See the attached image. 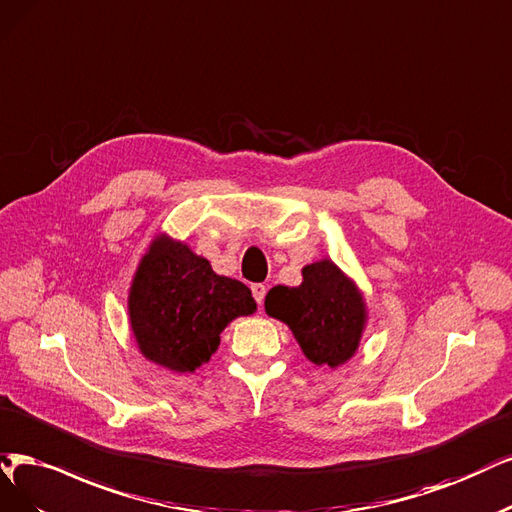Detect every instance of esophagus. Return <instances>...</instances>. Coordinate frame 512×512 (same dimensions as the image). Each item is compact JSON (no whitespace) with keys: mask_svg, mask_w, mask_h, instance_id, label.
Returning a JSON list of instances; mask_svg holds the SVG:
<instances>
[{"mask_svg":"<svg viewBox=\"0 0 512 512\" xmlns=\"http://www.w3.org/2000/svg\"><path fill=\"white\" fill-rule=\"evenodd\" d=\"M251 291H253V297L257 304H263V297H266V285H261V282H255V285H251Z\"/></svg>","mask_w":512,"mask_h":512,"instance_id":"obj_1","label":"esophagus"}]
</instances>
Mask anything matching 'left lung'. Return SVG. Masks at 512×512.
I'll use <instances>...</instances> for the list:
<instances>
[{"mask_svg":"<svg viewBox=\"0 0 512 512\" xmlns=\"http://www.w3.org/2000/svg\"><path fill=\"white\" fill-rule=\"evenodd\" d=\"M301 276L299 287L270 289L266 312L291 329L310 363L342 367L356 354L367 329L363 291L327 257L308 263Z\"/></svg>","mask_w":512,"mask_h":512,"instance_id":"8db88e82","label":"left lung"}]
</instances>
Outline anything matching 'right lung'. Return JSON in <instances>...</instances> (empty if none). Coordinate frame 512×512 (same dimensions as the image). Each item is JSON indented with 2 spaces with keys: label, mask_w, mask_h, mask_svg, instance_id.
<instances>
[{
  "label": "right lung",
  "mask_w": 512,
  "mask_h": 512,
  "mask_svg": "<svg viewBox=\"0 0 512 512\" xmlns=\"http://www.w3.org/2000/svg\"><path fill=\"white\" fill-rule=\"evenodd\" d=\"M255 312L249 287L219 276L208 259L168 234L149 242L128 289V323L139 352L173 373L211 361L221 331Z\"/></svg>",
  "instance_id": "right-lung-1"
}]
</instances>
